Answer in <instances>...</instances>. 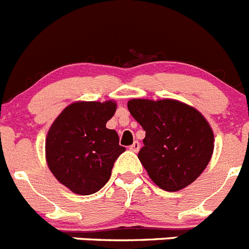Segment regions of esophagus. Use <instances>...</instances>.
I'll list each match as a JSON object with an SVG mask.
<instances>
[{"mask_svg":"<svg viewBox=\"0 0 249 249\" xmlns=\"http://www.w3.org/2000/svg\"><path fill=\"white\" fill-rule=\"evenodd\" d=\"M129 150L132 151V152H139V150H140V143H139V141H135L132 143V145L129 146Z\"/></svg>","mask_w":249,"mask_h":249,"instance_id":"esophagus-1","label":"esophagus"}]
</instances>
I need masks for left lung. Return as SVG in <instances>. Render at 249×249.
Here are the masks:
<instances>
[{"label":"left lung","mask_w":249,"mask_h":249,"mask_svg":"<svg viewBox=\"0 0 249 249\" xmlns=\"http://www.w3.org/2000/svg\"><path fill=\"white\" fill-rule=\"evenodd\" d=\"M127 107L146 131L139 159L150 179L166 191L195 181L214 150L213 129L205 117L176 99L133 98Z\"/></svg>","instance_id":"obj_1"}]
</instances>
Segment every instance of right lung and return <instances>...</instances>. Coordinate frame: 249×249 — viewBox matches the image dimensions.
I'll return each mask as SVG.
<instances>
[{
	"mask_svg": "<svg viewBox=\"0 0 249 249\" xmlns=\"http://www.w3.org/2000/svg\"><path fill=\"white\" fill-rule=\"evenodd\" d=\"M117 109L114 101H78L63 109L45 140V157L53 175L78 195L101 190L114 161L126 148L114 129L106 127Z\"/></svg>",
	"mask_w": 249,
	"mask_h": 249,
	"instance_id": "add662e5",
	"label": "right lung"
}]
</instances>
